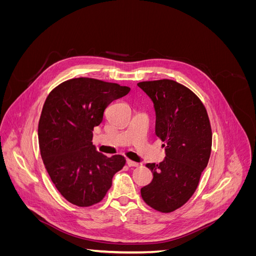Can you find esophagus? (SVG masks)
Instances as JSON below:
<instances>
[{"label":"esophagus","mask_w":256,"mask_h":256,"mask_svg":"<svg viewBox=\"0 0 256 256\" xmlns=\"http://www.w3.org/2000/svg\"><path fill=\"white\" fill-rule=\"evenodd\" d=\"M127 164H128L130 168H136V166H140V164H138V162H134V161L130 160V159H128V160H127Z\"/></svg>","instance_id":"obj_1"}]
</instances>
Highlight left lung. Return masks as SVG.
<instances>
[{"label": "left lung", "mask_w": 256, "mask_h": 256, "mask_svg": "<svg viewBox=\"0 0 256 256\" xmlns=\"http://www.w3.org/2000/svg\"><path fill=\"white\" fill-rule=\"evenodd\" d=\"M156 111V134L164 144L166 159L147 164L154 178L141 189L144 202L161 212H172L196 192L212 152V132L206 108L184 85L162 79L138 83Z\"/></svg>", "instance_id": "obj_1"}]
</instances>
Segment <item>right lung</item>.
<instances>
[{"label":"right lung","mask_w":256,"mask_h":256,"mask_svg":"<svg viewBox=\"0 0 256 256\" xmlns=\"http://www.w3.org/2000/svg\"><path fill=\"white\" fill-rule=\"evenodd\" d=\"M129 90L118 83L76 78L58 85L46 99L38 122L40 154L52 182L69 203H99L125 166V157L104 156L92 140L106 106Z\"/></svg>","instance_id":"right-lung-1"}]
</instances>
